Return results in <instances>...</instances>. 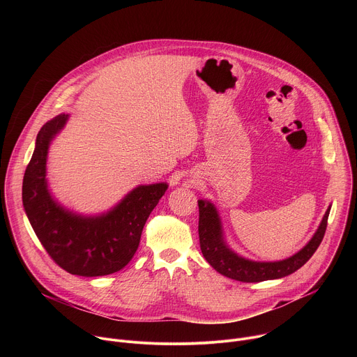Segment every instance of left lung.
<instances>
[{"label": "left lung", "instance_id": "8db88e82", "mask_svg": "<svg viewBox=\"0 0 357 357\" xmlns=\"http://www.w3.org/2000/svg\"><path fill=\"white\" fill-rule=\"evenodd\" d=\"M199 205V241L203 257L222 275L241 282H260L277 280L295 273L307 263L319 247L328 226L331 206L328 208L317 233L310 243L292 257L274 261L260 263L245 260L233 252L223 240V230L216 208L208 200H197Z\"/></svg>", "mask_w": 357, "mask_h": 357}]
</instances>
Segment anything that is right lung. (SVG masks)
<instances>
[{"instance_id":"obj_1","label":"right lung","mask_w":357,"mask_h":357,"mask_svg":"<svg viewBox=\"0 0 357 357\" xmlns=\"http://www.w3.org/2000/svg\"><path fill=\"white\" fill-rule=\"evenodd\" d=\"M66 120L68 114H59L38 132L22 182L24 209L40 244L59 267L73 275H109L134 257L144 225L168 185H141L100 216L66 211L50 196L46 183L47 148Z\"/></svg>"}]
</instances>
